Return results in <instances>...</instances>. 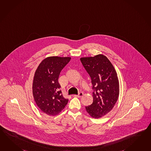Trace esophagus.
<instances>
[{"label": "esophagus", "instance_id": "1", "mask_svg": "<svg viewBox=\"0 0 151 151\" xmlns=\"http://www.w3.org/2000/svg\"><path fill=\"white\" fill-rule=\"evenodd\" d=\"M83 94L82 92H80L79 94H78V95H74V96H75V97H81L83 96Z\"/></svg>", "mask_w": 151, "mask_h": 151}]
</instances>
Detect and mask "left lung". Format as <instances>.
<instances>
[{"mask_svg": "<svg viewBox=\"0 0 151 151\" xmlns=\"http://www.w3.org/2000/svg\"><path fill=\"white\" fill-rule=\"evenodd\" d=\"M81 61L91 76L93 102L86 107L91 117L99 119L113 108L119 95V82L114 66L102 54L81 57Z\"/></svg>", "mask_w": 151, "mask_h": 151, "instance_id": "8db88e82", "label": "left lung"}]
</instances>
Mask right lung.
Listing matches in <instances>:
<instances>
[{
	"label": "right lung",
	"mask_w": 151,
	"mask_h": 151,
	"mask_svg": "<svg viewBox=\"0 0 151 151\" xmlns=\"http://www.w3.org/2000/svg\"><path fill=\"white\" fill-rule=\"evenodd\" d=\"M70 57L50 56L45 58L35 73L32 94L37 106L45 114L55 116L67 104L58 79L60 71L70 60Z\"/></svg>",
	"instance_id": "obj_1"
}]
</instances>
